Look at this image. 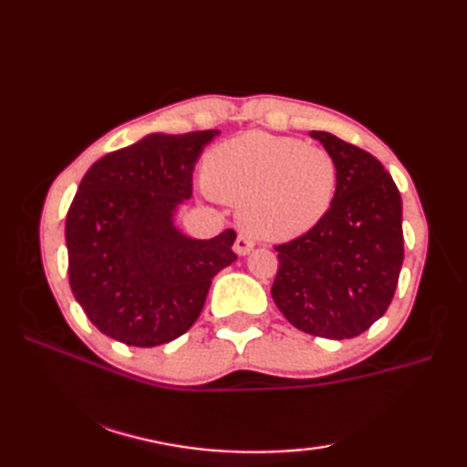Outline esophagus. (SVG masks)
<instances>
[{"label":"esophagus","mask_w":467,"mask_h":467,"mask_svg":"<svg viewBox=\"0 0 467 467\" xmlns=\"http://www.w3.org/2000/svg\"><path fill=\"white\" fill-rule=\"evenodd\" d=\"M253 251V241L251 239H246V236H239V239L234 241V253L239 254V256H244V254H249Z\"/></svg>","instance_id":"obj_1"}]
</instances>
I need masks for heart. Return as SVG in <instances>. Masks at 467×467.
<instances>
[{"label": "heart", "mask_w": 467, "mask_h": 467, "mask_svg": "<svg viewBox=\"0 0 467 467\" xmlns=\"http://www.w3.org/2000/svg\"><path fill=\"white\" fill-rule=\"evenodd\" d=\"M206 184L239 204V223L256 239L285 243L329 213L339 182L331 152L295 138L246 132L216 144L204 161Z\"/></svg>", "instance_id": "1"}]
</instances>
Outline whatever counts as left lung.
I'll use <instances>...</instances> for the list:
<instances>
[{"mask_svg": "<svg viewBox=\"0 0 467 467\" xmlns=\"http://www.w3.org/2000/svg\"><path fill=\"white\" fill-rule=\"evenodd\" d=\"M331 152L339 182L329 213L309 233L275 246L273 301L296 329L351 339L381 319L403 265V204L398 186L369 152L313 130Z\"/></svg>", "mask_w": 467, "mask_h": 467, "instance_id": "obj_1", "label": "left lung"}]
</instances>
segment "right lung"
<instances>
[{"label": "right lung", "mask_w": 467, "mask_h": 467, "mask_svg": "<svg viewBox=\"0 0 467 467\" xmlns=\"http://www.w3.org/2000/svg\"><path fill=\"white\" fill-rule=\"evenodd\" d=\"M216 134H146L94 162L78 186L66 216L69 286L116 341H174L198 319L214 275L236 261L231 228L201 241L174 223Z\"/></svg>", "instance_id": "obj_1"}]
</instances>
